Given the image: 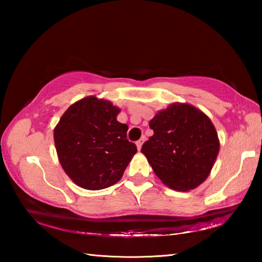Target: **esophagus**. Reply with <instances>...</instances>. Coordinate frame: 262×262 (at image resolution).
<instances>
[{
	"label": "esophagus",
	"instance_id": "esophagus-1",
	"mask_svg": "<svg viewBox=\"0 0 262 262\" xmlns=\"http://www.w3.org/2000/svg\"><path fill=\"white\" fill-rule=\"evenodd\" d=\"M143 142H144V136H143V137H141V139H140L139 141H136L137 149L141 150V148H142V144H143Z\"/></svg>",
	"mask_w": 262,
	"mask_h": 262
}]
</instances>
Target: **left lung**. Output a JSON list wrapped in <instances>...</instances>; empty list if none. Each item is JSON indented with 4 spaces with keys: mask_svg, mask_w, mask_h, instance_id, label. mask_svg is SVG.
Instances as JSON below:
<instances>
[{
    "mask_svg": "<svg viewBox=\"0 0 262 262\" xmlns=\"http://www.w3.org/2000/svg\"><path fill=\"white\" fill-rule=\"evenodd\" d=\"M154 135L142 145L155 173L176 190H189L206 180L220 142L210 119L188 104H173L150 120Z\"/></svg>",
    "mask_w": 262,
    "mask_h": 262,
    "instance_id": "1",
    "label": "left lung"
}]
</instances>
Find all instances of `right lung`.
<instances>
[{
  "label": "right lung",
  "mask_w": 262,
  "mask_h": 262,
  "mask_svg": "<svg viewBox=\"0 0 262 262\" xmlns=\"http://www.w3.org/2000/svg\"><path fill=\"white\" fill-rule=\"evenodd\" d=\"M120 110L107 100L86 97L66 111L54 129L60 163L81 187L103 189L121 179L136 145L128 126L117 120Z\"/></svg>",
  "instance_id": "1"
}]
</instances>
